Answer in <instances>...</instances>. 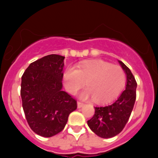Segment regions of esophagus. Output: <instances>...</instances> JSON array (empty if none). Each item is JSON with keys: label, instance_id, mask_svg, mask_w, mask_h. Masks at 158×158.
<instances>
[{"label": "esophagus", "instance_id": "1", "mask_svg": "<svg viewBox=\"0 0 158 158\" xmlns=\"http://www.w3.org/2000/svg\"><path fill=\"white\" fill-rule=\"evenodd\" d=\"M84 105H85V104H84V103H82V102H80V101H77V107H78V108H81V107H83Z\"/></svg>", "mask_w": 158, "mask_h": 158}]
</instances>
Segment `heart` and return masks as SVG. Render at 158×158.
I'll return each mask as SVG.
<instances>
[{"mask_svg": "<svg viewBox=\"0 0 158 158\" xmlns=\"http://www.w3.org/2000/svg\"><path fill=\"white\" fill-rule=\"evenodd\" d=\"M66 90L75 94L86 81L88 89L81 94L83 99L93 97L97 103L106 104L117 98L126 84V74L120 66L102 60L85 61L69 67L63 75Z\"/></svg>", "mask_w": 158, "mask_h": 158, "instance_id": "obj_1", "label": "heart"}]
</instances>
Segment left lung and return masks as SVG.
<instances>
[{
  "label": "left lung",
  "mask_w": 158,
  "mask_h": 158,
  "mask_svg": "<svg viewBox=\"0 0 158 158\" xmlns=\"http://www.w3.org/2000/svg\"><path fill=\"white\" fill-rule=\"evenodd\" d=\"M118 62L127 74L126 89L111 104L95 107L94 115L87 122L92 131L103 139L112 138L123 131L129 120L136 100L137 82L135 77L123 62Z\"/></svg>",
  "instance_id": "obj_1"
}]
</instances>
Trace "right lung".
Masks as SVG:
<instances>
[{"instance_id": "right-lung-1", "label": "right lung", "mask_w": 158, "mask_h": 158, "mask_svg": "<svg viewBox=\"0 0 158 158\" xmlns=\"http://www.w3.org/2000/svg\"><path fill=\"white\" fill-rule=\"evenodd\" d=\"M64 58L50 54L29 65L21 78L20 96L31 129L42 137H52L62 131L77 100L62 91Z\"/></svg>"}]
</instances>
